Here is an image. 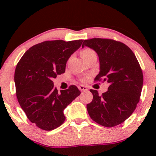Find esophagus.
Returning a JSON list of instances; mask_svg holds the SVG:
<instances>
[{
	"mask_svg": "<svg viewBox=\"0 0 156 156\" xmlns=\"http://www.w3.org/2000/svg\"><path fill=\"white\" fill-rule=\"evenodd\" d=\"M78 89H79V90L81 91V92H87V91H88L87 87H85V86H83V85L79 86V87H78Z\"/></svg>",
	"mask_w": 156,
	"mask_h": 156,
	"instance_id": "1",
	"label": "esophagus"
}]
</instances>
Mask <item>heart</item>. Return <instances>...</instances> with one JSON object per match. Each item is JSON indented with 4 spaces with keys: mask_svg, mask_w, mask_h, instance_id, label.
<instances>
[{
    "mask_svg": "<svg viewBox=\"0 0 156 156\" xmlns=\"http://www.w3.org/2000/svg\"><path fill=\"white\" fill-rule=\"evenodd\" d=\"M94 51H92V49H89V48H85V49L82 50L81 52H80V55H81V57L83 58H85L86 57H87L92 53H94Z\"/></svg>",
    "mask_w": 156,
    "mask_h": 156,
    "instance_id": "b5f03b06",
    "label": "heart"
}]
</instances>
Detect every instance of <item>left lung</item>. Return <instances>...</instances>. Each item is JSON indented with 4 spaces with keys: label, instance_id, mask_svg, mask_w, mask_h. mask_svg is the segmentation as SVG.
<instances>
[{
    "label": "left lung",
    "instance_id": "1",
    "mask_svg": "<svg viewBox=\"0 0 156 156\" xmlns=\"http://www.w3.org/2000/svg\"><path fill=\"white\" fill-rule=\"evenodd\" d=\"M84 46L99 57L100 73L94 80L109 84L102 95L90 89L93 100L87 105L89 116L108 128L121 124L133 114L140 99L143 74L136 57L126 44L113 39H86Z\"/></svg>",
    "mask_w": 156,
    "mask_h": 156
}]
</instances>
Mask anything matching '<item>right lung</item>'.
Wrapping results in <instances>:
<instances>
[{
	"mask_svg": "<svg viewBox=\"0 0 156 156\" xmlns=\"http://www.w3.org/2000/svg\"><path fill=\"white\" fill-rule=\"evenodd\" d=\"M83 41L41 42L30 48L17 64V101L28 119L41 129L52 130L63 124L64 108L80 95L75 85L58 92L53 79L64 73L67 60Z\"/></svg>",
	"mask_w": 156,
	"mask_h": 156,
	"instance_id": "right-lung-1",
	"label": "right lung"
}]
</instances>
